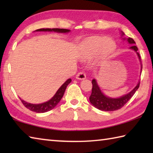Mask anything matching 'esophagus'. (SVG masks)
<instances>
[{
  "label": "esophagus",
  "mask_w": 153,
  "mask_h": 153,
  "mask_svg": "<svg viewBox=\"0 0 153 153\" xmlns=\"http://www.w3.org/2000/svg\"><path fill=\"white\" fill-rule=\"evenodd\" d=\"M86 74H85L84 72L83 71H80L79 72L78 74H77L76 75V79H84L85 78H86Z\"/></svg>",
  "instance_id": "obj_1"
}]
</instances>
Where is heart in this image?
Returning a JSON list of instances; mask_svg holds the SVG:
<instances>
[{"mask_svg": "<svg viewBox=\"0 0 153 153\" xmlns=\"http://www.w3.org/2000/svg\"><path fill=\"white\" fill-rule=\"evenodd\" d=\"M114 46V42L109 39H106L105 38H90L82 43L81 51L84 56H90L97 54L102 48L103 53L107 55L113 50Z\"/></svg>", "mask_w": 153, "mask_h": 153, "instance_id": "b5f03b06", "label": "heart"}]
</instances>
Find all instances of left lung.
Masks as SVG:
<instances>
[{
  "mask_svg": "<svg viewBox=\"0 0 153 153\" xmlns=\"http://www.w3.org/2000/svg\"><path fill=\"white\" fill-rule=\"evenodd\" d=\"M122 32V36L124 35V33L123 32ZM123 39L125 40V38H123ZM128 42L129 44H131V45H132L130 48L136 52L137 55L138 56L139 60L141 62L140 56V54L137 52V51H138V48H137V46L135 45V41H134L131 38H128ZM142 69V65L141 63V71ZM92 88L91 95H90V97L89 98L90 102L92 103L94 107L97 108L99 110L105 111H113L120 109L121 107H123V106L128 102V100L132 97V96L135 94L136 90L138 89L140 86V81L138 83V84H137V86L134 88L130 92L123 96V97L117 98H113L106 97V96L101 92L99 86H98L96 79H92Z\"/></svg>",
  "mask_w": 153,
  "mask_h": 153,
  "instance_id": "8db88e82",
  "label": "left lung"
}]
</instances>
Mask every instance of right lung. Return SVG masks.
Wrapping results in <instances>:
<instances>
[{"label": "right lung", "mask_w": 153, "mask_h": 153, "mask_svg": "<svg viewBox=\"0 0 153 153\" xmlns=\"http://www.w3.org/2000/svg\"><path fill=\"white\" fill-rule=\"evenodd\" d=\"M36 31H37V32H56L59 33H67L70 30L67 29H60V28H53V29H51V28H46V29L45 28H42V29H38ZM71 82V79H67V81L60 87V88L57 90V92H56V94L54 95V97L52 98L51 99L49 100L47 102L42 103V104H31V103L27 102L24 101V100H22L21 98L20 100L23 103V105L30 111H34V112L36 113L47 112V111H51V109L55 108L56 105L59 102L62 97H63L64 92L65 91L67 86H68L69 84H70Z\"/></svg>", "instance_id": "right-lung-1"}]
</instances>
